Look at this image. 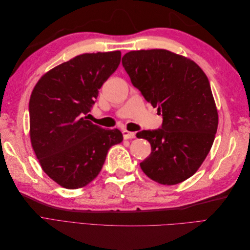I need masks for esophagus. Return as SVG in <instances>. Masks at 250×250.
I'll return each mask as SVG.
<instances>
[{"instance_id": "34e87169", "label": "esophagus", "mask_w": 250, "mask_h": 250, "mask_svg": "<svg viewBox=\"0 0 250 250\" xmlns=\"http://www.w3.org/2000/svg\"><path fill=\"white\" fill-rule=\"evenodd\" d=\"M123 137L125 140H130V139H134L135 138V133L128 131V130H124L123 131Z\"/></svg>"}]
</instances>
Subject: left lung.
<instances>
[{
	"label": "left lung",
	"instance_id": "left-lung-1",
	"mask_svg": "<svg viewBox=\"0 0 250 250\" xmlns=\"http://www.w3.org/2000/svg\"><path fill=\"white\" fill-rule=\"evenodd\" d=\"M122 63L132 84L164 118L160 129L137 133L151 145L141 169L158 184L183 183L206 160L218 128L207 75L190 58L165 49L130 51Z\"/></svg>",
	"mask_w": 250,
	"mask_h": 250
}]
</instances>
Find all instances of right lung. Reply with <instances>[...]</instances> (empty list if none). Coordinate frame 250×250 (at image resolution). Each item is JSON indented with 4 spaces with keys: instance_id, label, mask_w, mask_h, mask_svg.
Segmentation results:
<instances>
[{
    "instance_id": "add662e5",
    "label": "right lung",
    "mask_w": 250,
    "mask_h": 250,
    "mask_svg": "<svg viewBox=\"0 0 250 250\" xmlns=\"http://www.w3.org/2000/svg\"><path fill=\"white\" fill-rule=\"evenodd\" d=\"M120 62V51L85 53L43 74L32 90L30 141L43 172L62 188L88 185L109 148L123 141L117 128L103 129L84 117Z\"/></svg>"
}]
</instances>
